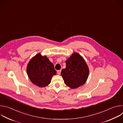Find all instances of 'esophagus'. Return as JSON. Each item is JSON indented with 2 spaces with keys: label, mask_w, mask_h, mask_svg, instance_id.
Returning a JSON list of instances; mask_svg holds the SVG:
<instances>
[{
  "label": "esophagus",
  "mask_w": 123,
  "mask_h": 123,
  "mask_svg": "<svg viewBox=\"0 0 123 123\" xmlns=\"http://www.w3.org/2000/svg\"><path fill=\"white\" fill-rule=\"evenodd\" d=\"M61 70H58V71H57V74H58V75H60V74H61Z\"/></svg>",
  "instance_id": "esophagus-1"
}]
</instances>
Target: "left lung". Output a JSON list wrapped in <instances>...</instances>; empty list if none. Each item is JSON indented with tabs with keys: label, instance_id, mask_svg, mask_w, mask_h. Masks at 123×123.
Listing matches in <instances>:
<instances>
[{
	"label": "left lung",
	"instance_id": "left-lung-1",
	"mask_svg": "<svg viewBox=\"0 0 123 123\" xmlns=\"http://www.w3.org/2000/svg\"><path fill=\"white\" fill-rule=\"evenodd\" d=\"M66 68L61 73L65 84L71 89L83 85L89 74V68L84 59L77 52H74L66 61Z\"/></svg>",
	"mask_w": 123,
	"mask_h": 123
}]
</instances>
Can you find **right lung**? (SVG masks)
I'll use <instances>...</instances> for the list:
<instances>
[{"mask_svg":"<svg viewBox=\"0 0 123 123\" xmlns=\"http://www.w3.org/2000/svg\"><path fill=\"white\" fill-rule=\"evenodd\" d=\"M27 73L31 81L39 87L49 85L51 78L56 74L54 65L46 56L38 53L29 62Z\"/></svg>","mask_w":123,"mask_h":123,"instance_id":"1","label":"right lung"}]
</instances>
